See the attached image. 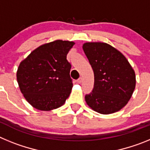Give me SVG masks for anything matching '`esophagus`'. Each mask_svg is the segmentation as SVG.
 <instances>
[{
    "label": "esophagus",
    "mask_w": 150,
    "mask_h": 150,
    "mask_svg": "<svg viewBox=\"0 0 150 150\" xmlns=\"http://www.w3.org/2000/svg\"><path fill=\"white\" fill-rule=\"evenodd\" d=\"M76 81H77L78 83H81L82 81H83V78H82V77H79V79H78L77 80H76Z\"/></svg>",
    "instance_id": "1"
}]
</instances>
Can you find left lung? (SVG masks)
I'll return each instance as SVG.
<instances>
[{"instance_id": "8db88e82", "label": "left lung", "mask_w": 150, "mask_h": 150, "mask_svg": "<svg viewBox=\"0 0 150 150\" xmlns=\"http://www.w3.org/2000/svg\"><path fill=\"white\" fill-rule=\"evenodd\" d=\"M83 49L95 76L93 90L85 96L87 104L101 114L120 110L135 88L134 71L126 58L107 43H86Z\"/></svg>"}]
</instances>
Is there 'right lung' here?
<instances>
[{"mask_svg":"<svg viewBox=\"0 0 150 150\" xmlns=\"http://www.w3.org/2000/svg\"><path fill=\"white\" fill-rule=\"evenodd\" d=\"M72 41L55 40L34 50L18 66L16 77L25 98L40 110L63 105L71 92V64L67 60Z\"/></svg>","mask_w":150,"mask_h":150,"instance_id":"add662e5","label":"right lung"}]
</instances>
